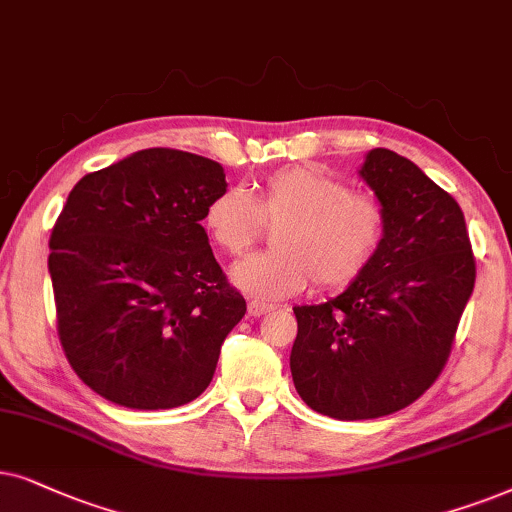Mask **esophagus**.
<instances>
[{
  "label": "esophagus",
  "instance_id": "1",
  "mask_svg": "<svg viewBox=\"0 0 512 512\" xmlns=\"http://www.w3.org/2000/svg\"><path fill=\"white\" fill-rule=\"evenodd\" d=\"M274 309L271 304H264V302H248V316L252 318H260V316H267V313Z\"/></svg>",
  "mask_w": 512,
  "mask_h": 512
}]
</instances>
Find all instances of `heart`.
<instances>
[{
  "label": "heart",
  "mask_w": 512,
  "mask_h": 512,
  "mask_svg": "<svg viewBox=\"0 0 512 512\" xmlns=\"http://www.w3.org/2000/svg\"><path fill=\"white\" fill-rule=\"evenodd\" d=\"M264 224L278 227L271 255L250 257L231 269L245 295L274 302L309 288H344L370 267L384 238L377 199L349 192L337 177L311 166L271 173L257 194L224 189L203 210V229L217 250L243 257L262 238Z\"/></svg>",
  "instance_id": "1"
}]
</instances>
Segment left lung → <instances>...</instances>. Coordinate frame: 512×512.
<instances>
[{
  "instance_id": "obj_1",
  "label": "left lung",
  "mask_w": 512,
  "mask_h": 512,
  "mask_svg": "<svg viewBox=\"0 0 512 512\" xmlns=\"http://www.w3.org/2000/svg\"><path fill=\"white\" fill-rule=\"evenodd\" d=\"M358 175L384 213L379 252L342 295L292 309L297 393L342 421L403 410L438 379L475 285L466 220L445 189L381 147Z\"/></svg>"
}]
</instances>
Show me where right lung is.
<instances>
[{"mask_svg": "<svg viewBox=\"0 0 512 512\" xmlns=\"http://www.w3.org/2000/svg\"><path fill=\"white\" fill-rule=\"evenodd\" d=\"M224 168L180 149H140L81 177L51 231L58 335L72 370L131 410L187 405L213 379L245 316L203 229Z\"/></svg>", "mask_w": 512, "mask_h": 512, "instance_id": "1", "label": "right lung"}]
</instances>
